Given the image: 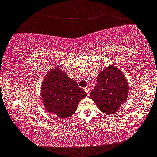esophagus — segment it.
Here are the masks:
<instances>
[{
	"label": "esophagus",
	"mask_w": 157,
	"mask_h": 157,
	"mask_svg": "<svg viewBox=\"0 0 157 157\" xmlns=\"http://www.w3.org/2000/svg\"><path fill=\"white\" fill-rule=\"evenodd\" d=\"M84 90L86 91V92L88 94V95H89V93H90V89H89V87H86L84 89Z\"/></svg>",
	"instance_id": "1"
}]
</instances>
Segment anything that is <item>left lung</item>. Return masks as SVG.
Returning a JSON list of instances; mask_svg holds the SVG:
<instances>
[{
    "mask_svg": "<svg viewBox=\"0 0 157 157\" xmlns=\"http://www.w3.org/2000/svg\"><path fill=\"white\" fill-rule=\"evenodd\" d=\"M129 86L122 71L110 65L100 71L90 97L102 113L113 114L126 100Z\"/></svg>",
    "mask_w": 157,
    "mask_h": 157,
    "instance_id": "1",
    "label": "left lung"
}]
</instances>
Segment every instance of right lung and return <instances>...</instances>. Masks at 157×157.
Returning a JSON list of instances; mask_svg holds the SVG:
<instances>
[{"label":"right lung","mask_w":157,"mask_h":157,"mask_svg":"<svg viewBox=\"0 0 157 157\" xmlns=\"http://www.w3.org/2000/svg\"><path fill=\"white\" fill-rule=\"evenodd\" d=\"M41 92L48 112L62 119L71 116L80 100L87 95L66 73L55 68L49 71L44 79Z\"/></svg>","instance_id":"obj_1"}]
</instances>
